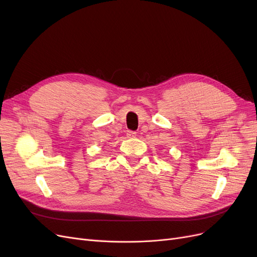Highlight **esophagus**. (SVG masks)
<instances>
[{
	"mask_svg": "<svg viewBox=\"0 0 257 257\" xmlns=\"http://www.w3.org/2000/svg\"><path fill=\"white\" fill-rule=\"evenodd\" d=\"M126 136H127L128 138H133V137H135V136H136V132H133V131H127Z\"/></svg>",
	"mask_w": 257,
	"mask_h": 257,
	"instance_id": "esophagus-1",
	"label": "esophagus"
}]
</instances>
